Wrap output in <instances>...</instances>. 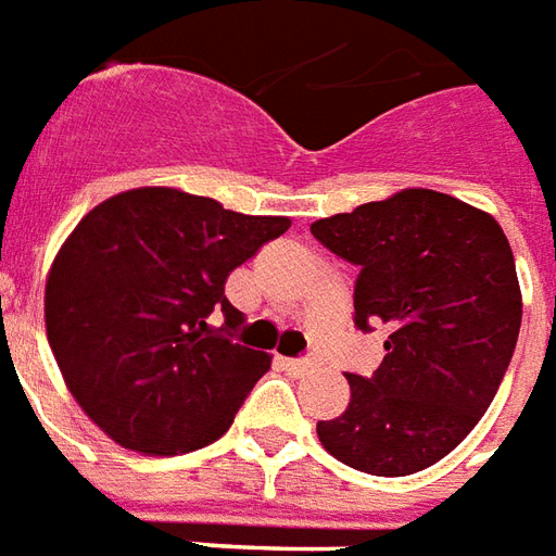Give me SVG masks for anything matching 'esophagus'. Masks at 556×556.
Returning a JSON list of instances; mask_svg holds the SVG:
<instances>
[{
	"label": "esophagus",
	"instance_id": "1",
	"mask_svg": "<svg viewBox=\"0 0 556 556\" xmlns=\"http://www.w3.org/2000/svg\"><path fill=\"white\" fill-rule=\"evenodd\" d=\"M283 370H290L293 376H305V372L314 370V362L311 358H278Z\"/></svg>",
	"mask_w": 556,
	"mask_h": 556
}]
</instances>
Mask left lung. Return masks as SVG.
Returning a JSON list of instances; mask_svg holds the SVG:
<instances>
[{
    "mask_svg": "<svg viewBox=\"0 0 556 556\" xmlns=\"http://www.w3.org/2000/svg\"><path fill=\"white\" fill-rule=\"evenodd\" d=\"M311 233L358 266L355 328H388L382 364L346 372L350 406L319 420V441L355 471H424L477 427L513 362L521 290L504 230L459 198L406 189Z\"/></svg>",
    "mask_w": 556,
    "mask_h": 556,
    "instance_id": "obj_1",
    "label": "left lung"
}]
</instances>
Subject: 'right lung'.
Instances as JSON below:
<instances>
[{
  "mask_svg": "<svg viewBox=\"0 0 556 556\" xmlns=\"http://www.w3.org/2000/svg\"><path fill=\"white\" fill-rule=\"evenodd\" d=\"M287 228L162 186L115 194L76 225L47 281V338L109 439L177 456L228 432L273 358L237 343L245 314L225 281Z\"/></svg>",
  "mask_w": 556,
  "mask_h": 556,
  "instance_id": "add662e5",
  "label": "right lung"
}]
</instances>
